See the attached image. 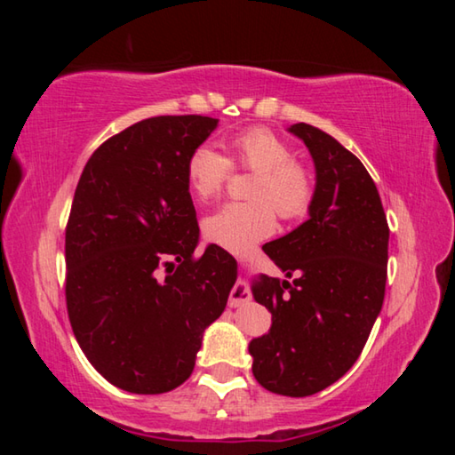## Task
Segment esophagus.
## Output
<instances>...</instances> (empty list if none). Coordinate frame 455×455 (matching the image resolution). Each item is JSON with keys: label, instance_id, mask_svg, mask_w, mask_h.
<instances>
[{"label": "esophagus", "instance_id": "34e87169", "mask_svg": "<svg viewBox=\"0 0 455 455\" xmlns=\"http://www.w3.org/2000/svg\"><path fill=\"white\" fill-rule=\"evenodd\" d=\"M249 301H251V292H249V289H246V283L238 281L228 295V307L236 309V307H241Z\"/></svg>", "mask_w": 455, "mask_h": 455}]
</instances>
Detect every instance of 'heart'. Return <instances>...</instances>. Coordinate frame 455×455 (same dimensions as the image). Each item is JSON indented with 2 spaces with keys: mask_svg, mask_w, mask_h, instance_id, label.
<instances>
[{
  "mask_svg": "<svg viewBox=\"0 0 455 455\" xmlns=\"http://www.w3.org/2000/svg\"><path fill=\"white\" fill-rule=\"evenodd\" d=\"M233 163L257 172L249 187V203H228L204 220V235L227 251L246 252L275 230V211L281 219H297L313 200V179L279 136L267 128L238 132L228 142ZM230 163L212 146L203 144L190 154L187 180L192 195L211 200L220 195Z\"/></svg>",
  "mask_w": 455,
  "mask_h": 455,
  "instance_id": "1",
  "label": "heart"
}]
</instances>
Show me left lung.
Segmentation results:
<instances>
[{"label":"left lung","mask_w":455,"mask_h":455,"mask_svg":"<svg viewBox=\"0 0 455 455\" xmlns=\"http://www.w3.org/2000/svg\"><path fill=\"white\" fill-rule=\"evenodd\" d=\"M315 164L309 219L267 243L268 259L292 281L259 275L251 291L273 315L252 339V375L279 395L307 397L349 371L381 311L389 227L361 160L333 136L292 124Z\"/></svg>","instance_id":"left-lung-1"}]
</instances>
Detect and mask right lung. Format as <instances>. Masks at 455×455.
Returning a JSON list of instances; mask_svg holds the SVG:
<instances>
[{"label":"right lung","mask_w":455,"mask_h":455,"mask_svg":"<svg viewBox=\"0 0 455 455\" xmlns=\"http://www.w3.org/2000/svg\"><path fill=\"white\" fill-rule=\"evenodd\" d=\"M217 118L156 116L108 138L76 187L66 303L96 371L140 395L188 379L204 329L225 311L236 260L198 244L187 163Z\"/></svg>","instance_id":"add662e5"}]
</instances>
